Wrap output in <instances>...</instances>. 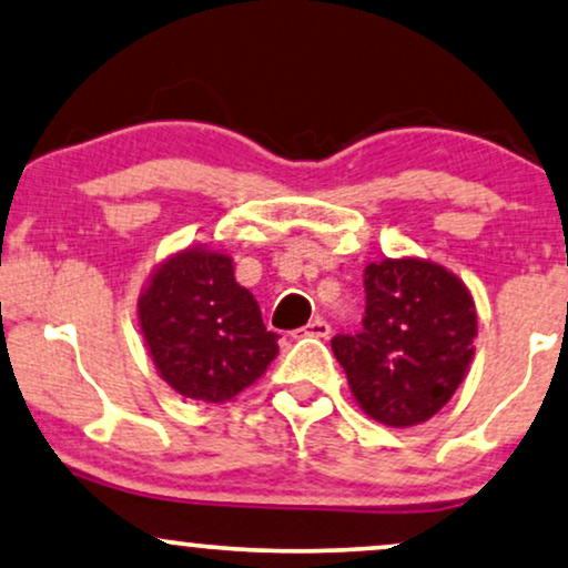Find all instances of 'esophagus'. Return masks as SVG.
I'll return each mask as SVG.
<instances>
[{"label": "esophagus", "mask_w": 568, "mask_h": 568, "mask_svg": "<svg viewBox=\"0 0 568 568\" xmlns=\"http://www.w3.org/2000/svg\"><path fill=\"white\" fill-rule=\"evenodd\" d=\"M328 334H332V326H328L324 318H313L311 324L300 328V337H316V339H326Z\"/></svg>", "instance_id": "1"}]
</instances>
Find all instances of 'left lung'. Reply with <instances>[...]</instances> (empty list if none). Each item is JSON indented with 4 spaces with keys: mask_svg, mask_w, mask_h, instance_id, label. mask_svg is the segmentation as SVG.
<instances>
[{
    "mask_svg": "<svg viewBox=\"0 0 568 568\" xmlns=\"http://www.w3.org/2000/svg\"><path fill=\"white\" fill-rule=\"evenodd\" d=\"M363 286V328L332 339L349 392L379 424L429 422L474 358V300L455 273L422 257L368 263Z\"/></svg>",
    "mask_w": 568,
    "mask_h": 568,
    "instance_id": "8db88e82",
    "label": "left lung"
}]
</instances>
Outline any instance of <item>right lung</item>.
Returning <instances> with one entry per match:
<instances>
[{"label":"right lung","mask_w":568,"mask_h":568,"mask_svg":"<svg viewBox=\"0 0 568 568\" xmlns=\"http://www.w3.org/2000/svg\"><path fill=\"white\" fill-rule=\"evenodd\" d=\"M139 326L158 374L179 395L229 403L278 353L226 252L189 247L163 261L139 295Z\"/></svg>","instance_id":"obj_1"}]
</instances>
